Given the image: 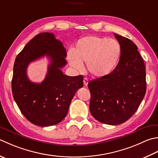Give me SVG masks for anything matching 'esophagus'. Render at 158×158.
<instances>
[{"instance_id":"34e87169","label":"esophagus","mask_w":158,"mask_h":158,"mask_svg":"<svg viewBox=\"0 0 158 158\" xmlns=\"http://www.w3.org/2000/svg\"><path fill=\"white\" fill-rule=\"evenodd\" d=\"M88 79L87 78H84L83 79V85H84L85 86H86L88 85Z\"/></svg>"}]
</instances>
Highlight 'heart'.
Instances as JSON below:
<instances>
[{"mask_svg": "<svg viewBox=\"0 0 158 158\" xmlns=\"http://www.w3.org/2000/svg\"><path fill=\"white\" fill-rule=\"evenodd\" d=\"M121 48L118 41L99 36H86L77 41L73 53L68 55L70 66L76 71L86 69L97 78L107 76L118 62Z\"/></svg>", "mask_w": 158, "mask_h": 158, "instance_id": "b5f03b06", "label": "heart"}]
</instances>
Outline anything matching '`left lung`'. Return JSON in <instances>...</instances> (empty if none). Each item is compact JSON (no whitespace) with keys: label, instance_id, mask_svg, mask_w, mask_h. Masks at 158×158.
Wrapping results in <instances>:
<instances>
[{"label":"left lung","instance_id":"8db88e82","mask_svg":"<svg viewBox=\"0 0 158 158\" xmlns=\"http://www.w3.org/2000/svg\"><path fill=\"white\" fill-rule=\"evenodd\" d=\"M121 48L112 73L88 83L91 94L89 111L101 123L117 125L136 112L147 89L146 71L138 47L131 40L114 33Z\"/></svg>","mask_w":158,"mask_h":158}]
</instances>
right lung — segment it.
<instances>
[{"instance_id": "add662e5", "label": "right lung", "mask_w": 158, "mask_h": 158, "mask_svg": "<svg viewBox=\"0 0 158 158\" xmlns=\"http://www.w3.org/2000/svg\"><path fill=\"white\" fill-rule=\"evenodd\" d=\"M46 55L50 60L48 73L40 84L27 78V65ZM66 51L53 33H41L31 40L15 58L12 94L22 114L33 124L48 127L67 115L73 98L83 87L82 75L70 77L61 70L66 64Z\"/></svg>"}]
</instances>
